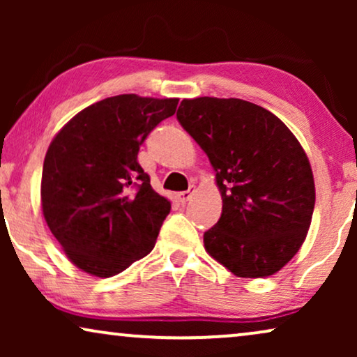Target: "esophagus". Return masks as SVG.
<instances>
[{
	"label": "esophagus",
	"instance_id": "34e87169",
	"mask_svg": "<svg viewBox=\"0 0 357 357\" xmlns=\"http://www.w3.org/2000/svg\"><path fill=\"white\" fill-rule=\"evenodd\" d=\"M193 193H195V187L192 185V187H190L187 192H180V193H177V199L182 204H185L187 202H190V198L193 197Z\"/></svg>",
	"mask_w": 357,
	"mask_h": 357
}]
</instances>
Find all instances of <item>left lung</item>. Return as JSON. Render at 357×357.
<instances>
[{
	"label": "left lung",
	"instance_id": "obj_1",
	"mask_svg": "<svg viewBox=\"0 0 357 357\" xmlns=\"http://www.w3.org/2000/svg\"><path fill=\"white\" fill-rule=\"evenodd\" d=\"M177 120L214 172L222 213L204 248L241 278H265L299 252L315 206L305 151L270 110L242 99H183Z\"/></svg>",
	"mask_w": 357,
	"mask_h": 357
}]
</instances>
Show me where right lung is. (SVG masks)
<instances>
[{"mask_svg": "<svg viewBox=\"0 0 357 357\" xmlns=\"http://www.w3.org/2000/svg\"><path fill=\"white\" fill-rule=\"evenodd\" d=\"M177 104L136 94L107 97L73 116L48 146L43 218L79 270L115 276L154 248L170 202L151 187L138 151Z\"/></svg>", "mask_w": 357, "mask_h": 357, "instance_id": "right-lung-1", "label": "right lung"}]
</instances>
